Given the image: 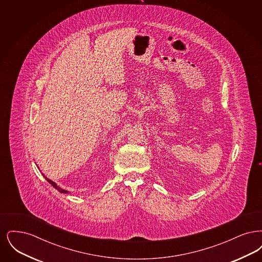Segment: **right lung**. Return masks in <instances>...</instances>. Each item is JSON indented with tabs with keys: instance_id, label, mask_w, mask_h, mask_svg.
I'll use <instances>...</instances> for the list:
<instances>
[{
	"instance_id": "1",
	"label": "right lung",
	"mask_w": 262,
	"mask_h": 262,
	"mask_svg": "<svg viewBox=\"0 0 262 262\" xmlns=\"http://www.w3.org/2000/svg\"><path fill=\"white\" fill-rule=\"evenodd\" d=\"M44 177H45V176H44ZM45 179L48 181V183H49V184H51V185H52L53 187H55L56 189H58L60 192H62V193H68V192H69L68 190H64V189H62V188H61V187H58V186L56 185V183H54L53 181H51L50 179H47L46 177H45Z\"/></svg>"
}]
</instances>
